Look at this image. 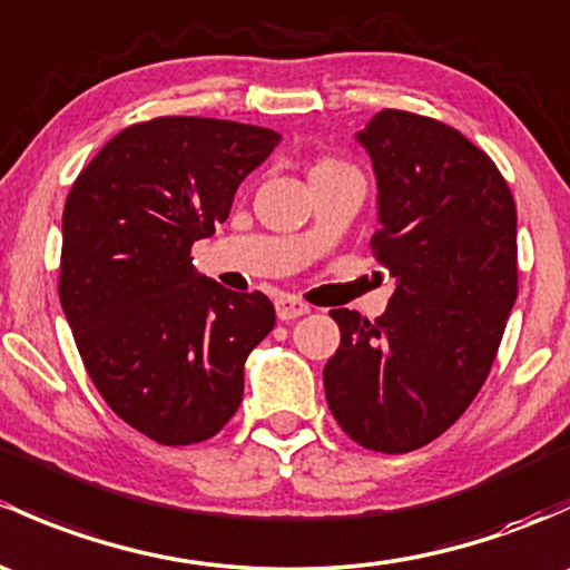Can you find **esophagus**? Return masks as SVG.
Returning <instances> with one entry per match:
<instances>
[{
  "label": "esophagus",
  "instance_id": "esophagus-1",
  "mask_svg": "<svg viewBox=\"0 0 570 570\" xmlns=\"http://www.w3.org/2000/svg\"><path fill=\"white\" fill-rule=\"evenodd\" d=\"M311 305L303 303L301 297H292V295H281L278 301H275V314H278L281 322H289V320H297V316L308 314Z\"/></svg>",
  "mask_w": 570,
  "mask_h": 570
}]
</instances>
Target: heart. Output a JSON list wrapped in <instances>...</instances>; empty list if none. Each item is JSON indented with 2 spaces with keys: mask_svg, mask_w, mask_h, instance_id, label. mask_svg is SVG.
Returning <instances> with one entry per match:
<instances>
[{
  "mask_svg": "<svg viewBox=\"0 0 570 570\" xmlns=\"http://www.w3.org/2000/svg\"><path fill=\"white\" fill-rule=\"evenodd\" d=\"M335 171H355L350 164H344V160L338 158H320L314 164V169H311V177H320V175H335Z\"/></svg>",
  "mask_w": 570,
  "mask_h": 570,
  "instance_id": "1",
  "label": "heart"
}]
</instances>
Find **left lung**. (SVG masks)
Here are the masks:
<instances>
[{"label":"left lung","mask_w":570,"mask_h":570,"mask_svg":"<svg viewBox=\"0 0 570 570\" xmlns=\"http://www.w3.org/2000/svg\"><path fill=\"white\" fill-rule=\"evenodd\" d=\"M357 139L380 185L371 250L399 284L374 322L331 311L325 395L357 445L410 453L487 382L519 292L517 205L494 160L440 119L385 109Z\"/></svg>","instance_id":"obj_1"}]
</instances>
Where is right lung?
Returning <instances> with one entry per match:
<instances>
[{
    "instance_id": "add662e5",
    "label": "right lung",
    "mask_w": 570,
    "mask_h": 570,
    "mask_svg": "<svg viewBox=\"0 0 570 570\" xmlns=\"http://www.w3.org/2000/svg\"><path fill=\"white\" fill-rule=\"evenodd\" d=\"M278 141L229 119L155 117L119 130L65 202L59 301L83 368L114 415L160 445L229 423L245 357L275 325L267 295L202 278L190 248Z\"/></svg>"
}]
</instances>
